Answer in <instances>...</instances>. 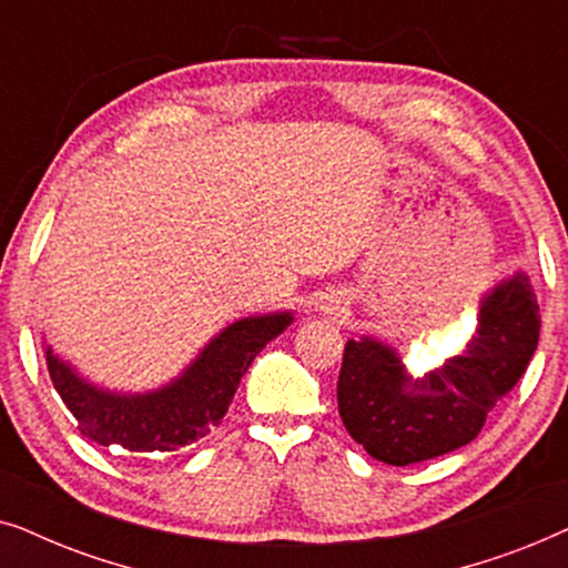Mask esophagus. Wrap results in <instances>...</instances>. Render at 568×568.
<instances>
[{"mask_svg":"<svg viewBox=\"0 0 568 568\" xmlns=\"http://www.w3.org/2000/svg\"><path fill=\"white\" fill-rule=\"evenodd\" d=\"M337 308H339V306H335V304H327V306H324V312L332 314V312H337Z\"/></svg>","mask_w":568,"mask_h":568,"instance_id":"1","label":"esophagus"}]
</instances>
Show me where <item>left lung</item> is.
Masks as SVG:
<instances>
[{"label": "left lung", "mask_w": 568, "mask_h": 568, "mask_svg": "<svg viewBox=\"0 0 568 568\" xmlns=\"http://www.w3.org/2000/svg\"><path fill=\"white\" fill-rule=\"evenodd\" d=\"M540 337V308L525 272L483 298L465 353L410 379L389 345L347 339L337 407L347 434L374 459L413 465L470 444L486 415L521 379Z\"/></svg>", "instance_id": "obj_1"}]
</instances>
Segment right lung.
<instances>
[{
  "mask_svg": "<svg viewBox=\"0 0 568 568\" xmlns=\"http://www.w3.org/2000/svg\"><path fill=\"white\" fill-rule=\"evenodd\" d=\"M293 322L291 312L246 316L210 339L179 379L145 395L98 389L47 347L49 376L82 436L126 452H176L223 420L256 353Z\"/></svg>",
  "mask_w": 568,
  "mask_h": 568,
  "instance_id": "add662e5",
  "label": "right lung"
}]
</instances>
